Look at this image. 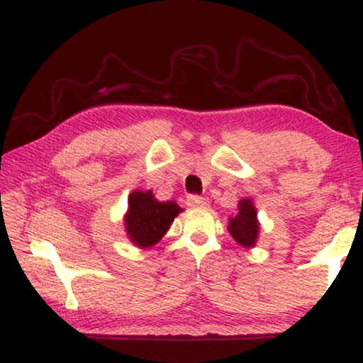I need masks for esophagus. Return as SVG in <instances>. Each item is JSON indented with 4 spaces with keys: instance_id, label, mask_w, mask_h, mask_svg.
Wrapping results in <instances>:
<instances>
[{
    "instance_id": "esophagus-1",
    "label": "esophagus",
    "mask_w": 363,
    "mask_h": 363,
    "mask_svg": "<svg viewBox=\"0 0 363 363\" xmlns=\"http://www.w3.org/2000/svg\"><path fill=\"white\" fill-rule=\"evenodd\" d=\"M186 204L189 207H196V209H206V207H209V199L201 198V196H196V194H191V196H188Z\"/></svg>"
}]
</instances>
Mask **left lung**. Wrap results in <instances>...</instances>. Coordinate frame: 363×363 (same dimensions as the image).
Segmentation results:
<instances>
[{
	"label": "left lung",
	"mask_w": 363,
	"mask_h": 363,
	"mask_svg": "<svg viewBox=\"0 0 363 363\" xmlns=\"http://www.w3.org/2000/svg\"><path fill=\"white\" fill-rule=\"evenodd\" d=\"M228 231L233 240L242 247H254L259 240L260 223L257 218V209L251 198H242L238 203V213L230 217Z\"/></svg>",
	"instance_id": "8db88e82"
}]
</instances>
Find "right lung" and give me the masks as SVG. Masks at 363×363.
<instances>
[{
  "instance_id": "add662e5",
  "label": "right lung",
  "mask_w": 363,
  "mask_h": 363,
  "mask_svg": "<svg viewBox=\"0 0 363 363\" xmlns=\"http://www.w3.org/2000/svg\"><path fill=\"white\" fill-rule=\"evenodd\" d=\"M183 209L175 201H157L151 189H135L128 194V209L123 216V225L128 240L136 247L146 249L162 240L170 225Z\"/></svg>"
}]
</instances>
